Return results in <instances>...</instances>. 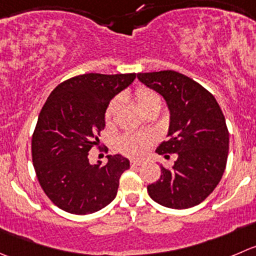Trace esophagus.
<instances>
[{
    "instance_id": "obj_1",
    "label": "esophagus",
    "mask_w": 256,
    "mask_h": 256,
    "mask_svg": "<svg viewBox=\"0 0 256 256\" xmlns=\"http://www.w3.org/2000/svg\"><path fill=\"white\" fill-rule=\"evenodd\" d=\"M144 161L142 160H131V166H140L141 164H142Z\"/></svg>"
}]
</instances>
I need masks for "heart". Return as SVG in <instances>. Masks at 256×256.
<instances>
[{"label":"heart","instance_id":"obj_1","mask_svg":"<svg viewBox=\"0 0 256 256\" xmlns=\"http://www.w3.org/2000/svg\"><path fill=\"white\" fill-rule=\"evenodd\" d=\"M135 100L138 108L142 112L148 110V108L161 105L160 96L156 92H154L152 90L146 88H140L136 90ZM120 101L121 98L118 96L110 101L105 111L106 120H110L111 116L115 112L116 108L120 104ZM152 140L154 138L151 135H125L118 140V150L128 156H141L150 148Z\"/></svg>","mask_w":256,"mask_h":256}]
</instances>
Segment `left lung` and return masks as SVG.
<instances>
[{
    "label": "left lung",
    "mask_w": 256,
    "mask_h": 256,
    "mask_svg": "<svg viewBox=\"0 0 256 256\" xmlns=\"http://www.w3.org/2000/svg\"><path fill=\"white\" fill-rule=\"evenodd\" d=\"M138 78L165 98L170 111L168 140L158 155L176 154L172 168L148 186L151 199L170 209H188L204 202L222 180L229 152V131L214 96L176 71L138 74Z\"/></svg>",
    "instance_id": "obj_1"
}]
</instances>
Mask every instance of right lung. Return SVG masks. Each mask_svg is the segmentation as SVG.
<instances>
[{"instance_id": "1", "label": "right lung", "mask_w": 256, "mask_h": 256, "mask_svg": "<svg viewBox=\"0 0 256 256\" xmlns=\"http://www.w3.org/2000/svg\"><path fill=\"white\" fill-rule=\"evenodd\" d=\"M136 74H85L64 81L47 98L32 135V161L42 190L56 206L86 215L104 209L118 194L130 161L108 155L92 165L88 151L98 145L110 101Z\"/></svg>"}]
</instances>
